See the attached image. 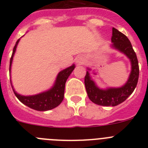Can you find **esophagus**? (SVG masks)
<instances>
[{
	"mask_svg": "<svg viewBox=\"0 0 148 148\" xmlns=\"http://www.w3.org/2000/svg\"><path fill=\"white\" fill-rule=\"evenodd\" d=\"M76 62L78 64H82L84 62V58L82 56H78L76 58Z\"/></svg>",
	"mask_w": 148,
	"mask_h": 148,
	"instance_id": "34e87169",
	"label": "esophagus"
}]
</instances>
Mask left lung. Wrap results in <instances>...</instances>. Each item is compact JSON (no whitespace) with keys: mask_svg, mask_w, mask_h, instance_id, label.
<instances>
[{"mask_svg":"<svg viewBox=\"0 0 148 148\" xmlns=\"http://www.w3.org/2000/svg\"><path fill=\"white\" fill-rule=\"evenodd\" d=\"M112 47L126 55L131 62V73L125 85L118 88H108L102 90L96 86L91 79L90 73L87 71L84 77V84L87 95L92 102L101 106H114L121 104L134 91L137 85L139 75V68L136 54L133 49L131 43L126 35L113 28V35L111 38ZM90 70V69H88Z\"/></svg>","mask_w":148,"mask_h":148,"instance_id":"left-lung-1","label":"left lung"}]
</instances>
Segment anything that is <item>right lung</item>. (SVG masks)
<instances>
[{
    "mask_svg": "<svg viewBox=\"0 0 148 148\" xmlns=\"http://www.w3.org/2000/svg\"><path fill=\"white\" fill-rule=\"evenodd\" d=\"M19 40H20V39L17 40L16 44L13 48L12 55V57L10 58V70H11L13 56L15 53L17 45H18ZM74 68H75V65L73 64L70 67L66 68L65 70L60 72L57 78H56V82H55L53 87L50 90H47L46 92H41V93L35 95L24 96V95H21L20 94L17 93L15 90L13 89L11 83L13 92L16 95L18 100L29 108L38 111H46L52 110L56 107H58L62 102L63 99H64V95L65 84H66L68 77L70 76L71 73L74 70ZM10 82H11V80H10Z\"/></svg>",
    "mask_w": 148,
    "mask_h": 148,
    "instance_id": "1",
    "label": "right lung"
}]
</instances>
